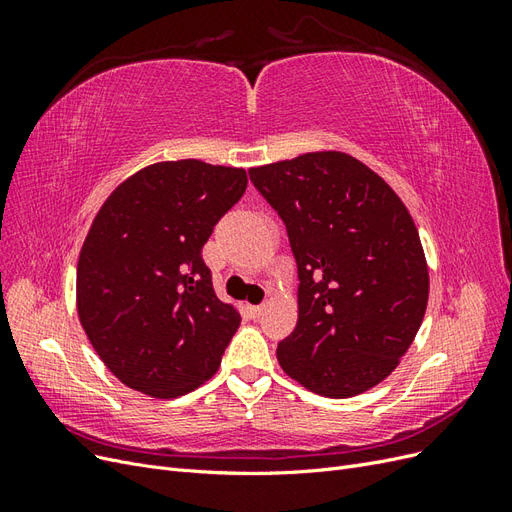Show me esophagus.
<instances>
[{
  "label": "esophagus",
  "instance_id": "obj_1",
  "mask_svg": "<svg viewBox=\"0 0 512 512\" xmlns=\"http://www.w3.org/2000/svg\"><path fill=\"white\" fill-rule=\"evenodd\" d=\"M247 309H250V314H252L254 318H258V316L262 314V309H265V305H250Z\"/></svg>",
  "mask_w": 512,
  "mask_h": 512
}]
</instances>
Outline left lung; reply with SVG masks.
Returning <instances> with one entry per match:
<instances>
[{"label": "left lung", "mask_w": 512, "mask_h": 512, "mask_svg": "<svg viewBox=\"0 0 512 512\" xmlns=\"http://www.w3.org/2000/svg\"><path fill=\"white\" fill-rule=\"evenodd\" d=\"M250 179L284 220L299 269V318L277 344L280 367L322 397L374 389L412 346L429 299L404 200L344 151L254 166Z\"/></svg>", "instance_id": "obj_1"}]
</instances>
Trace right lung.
I'll return each instance as SVG.
<instances>
[{"mask_svg":"<svg viewBox=\"0 0 512 512\" xmlns=\"http://www.w3.org/2000/svg\"><path fill=\"white\" fill-rule=\"evenodd\" d=\"M247 188L243 168L153 162L123 179L91 222L76 265V312L111 374L175 399L205 384L241 322L200 250Z\"/></svg>","mask_w":512,"mask_h":512,"instance_id":"add662e5","label":"right lung"}]
</instances>
